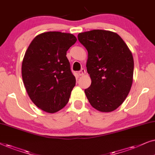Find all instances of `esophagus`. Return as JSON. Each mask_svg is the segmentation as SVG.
<instances>
[{
    "instance_id": "obj_1",
    "label": "esophagus",
    "mask_w": 155,
    "mask_h": 155,
    "mask_svg": "<svg viewBox=\"0 0 155 155\" xmlns=\"http://www.w3.org/2000/svg\"><path fill=\"white\" fill-rule=\"evenodd\" d=\"M78 74H79V76H83V75H84V74H86V70L84 69H81L79 71V73H78Z\"/></svg>"
}]
</instances>
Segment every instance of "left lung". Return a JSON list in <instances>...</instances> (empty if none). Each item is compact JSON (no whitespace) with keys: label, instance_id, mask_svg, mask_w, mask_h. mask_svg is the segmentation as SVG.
Returning a JSON list of instances; mask_svg holds the SVG:
<instances>
[{"label":"left lung","instance_id":"obj_1","mask_svg":"<svg viewBox=\"0 0 155 155\" xmlns=\"http://www.w3.org/2000/svg\"><path fill=\"white\" fill-rule=\"evenodd\" d=\"M88 51L87 71L91 84L84 90L91 105L111 112L127 98L133 84L134 61L123 39L110 31L94 30L78 35Z\"/></svg>","mask_w":155,"mask_h":155}]
</instances>
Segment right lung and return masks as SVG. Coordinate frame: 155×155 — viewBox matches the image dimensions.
Listing matches in <instances>:
<instances>
[{
    "label": "right lung",
    "mask_w": 155,
    "mask_h": 155,
    "mask_svg": "<svg viewBox=\"0 0 155 155\" xmlns=\"http://www.w3.org/2000/svg\"><path fill=\"white\" fill-rule=\"evenodd\" d=\"M76 42L69 33L47 32L36 36L27 49L22 64L25 87L45 112L56 113L69 101L76 78L67 51Z\"/></svg>",
    "instance_id": "right-lung-1"
}]
</instances>
